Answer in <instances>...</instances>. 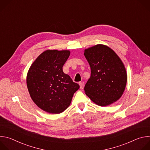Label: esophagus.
Masks as SVG:
<instances>
[{"label":"esophagus","mask_w":150,"mask_h":150,"mask_svg":"<svg viewBox=\"0 0 150 150\" xmlns=\"http://www.w3.org/2000/svg\"><path fill=\"white\" fill-rule=\"evenodd\" d=\"M79 84L80 88L81 89H83V82H79Z\"/></svg>","instance_id":"34e87169"}]
</instances>
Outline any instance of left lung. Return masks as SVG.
Listing matches in <instances>:
<instances>
[{
    "label": "left lung",
    "mask_w": 150,
    "mask_h": 150,
    "mask_svg": "<svg viewBox=\"0 0 150 150\" xmlns=\"http://www.w3.org/2000/svg\"><path fill=\"white\" fill-rule=\"evenodd\" d=\"M84 55L91 68V76L84 87L85 94L100 106L116 101L122 96L127 82L122 60L112 49L102 45L86 49Z\"/></svg>",
    "instance_id": "left-lung-1"
}]
</instances>
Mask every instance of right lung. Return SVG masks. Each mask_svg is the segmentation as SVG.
Masks as SVG:
<instances>
[{"label": "right lung", "instance_id": "obj_1", "mask_svg": "<svg viewBox=\"0 0 150 150\" xmlns=\"http://www.w3.org/2000/svg\"><path fill=\"white\" fill-rule=\"evenodd\" d=\"M69 54L68 50H46L28 71L27 84L30 96L38 108L48 113L58 114L66 110L79 88L63 72Z\"/></svg>", "mask_w": 150, "mask_h": 150}]
</instances>
